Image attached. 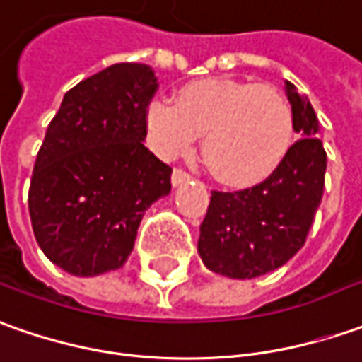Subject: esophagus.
<instances>
[{"label": "esophagus", "instance_id": "1", "mask_svg": "<svg viewBox=\"0 0 362 362\" xmlns=\"http://www.w3.org/2000/svg\"><path fill=\"white\" fill-rule=\"evenodd\" d=\"M185 181H189V173L183 171V169H173V173H171V183L173 185H183Z\"/></svg>", "mask_w": 362, "mask_h": 362}]
</instances>
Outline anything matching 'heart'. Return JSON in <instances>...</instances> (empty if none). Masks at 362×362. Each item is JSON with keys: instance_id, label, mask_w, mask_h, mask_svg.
<instances>
[{"instance_id": "b5f03b06", "label": "heart", "mask_w": 362, "mask_h": 362, "mask_svg": "<svg viewBox=\"0 0 362 362\" xmlns=\"http://www.w3.org/2000/svg\"><path fill=\"white\" fill-rule=\"evenodd\" d=\"M155 151L173 159L203 135V159L227 185H253L285 159L293 109L271 85L209 77L185 85L177 103L155 99L147 115Z\"/></svg>"}]
</instances>
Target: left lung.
<instances>
[{
  "label": "left lung",
  "instance_id": "8db88e82",
  "mask_svg": "<svg viewBox=\"0 0 362 362\" xmlns=\"http://www.w3.org/2000/svg\"><path fill=\"white\" fill-rule=\"evenodd\" d=\"M299 141L259 185L211 191L197 251L205 267L231 279H255L285 265L309 235L325 189L327 153L307 97L285 81Z\"/></svg>",
  "mask_w": 362,
  "mask_h": 362
}]
</instances>
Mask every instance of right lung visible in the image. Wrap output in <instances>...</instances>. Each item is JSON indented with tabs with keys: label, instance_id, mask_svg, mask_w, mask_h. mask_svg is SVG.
<instances>
[{
	"label": "right lung",
	"instance_id": "right-lung-1",
	"mask_svg": "<svg viewBox=\"0 0 362 362\" xmlns=\"http://www.w3.org/2000/svg\"><path fill=\"white\" fill-rule=\"evenodd\" d=\"M157 77L115 63L63 95L35 159L29 217L51 263L75 277L125 265L145 211L171 191V167L143 141Z\"/></svg>",
	"mask_w": 362,
	"mask_h": 362
}]
</instances>
